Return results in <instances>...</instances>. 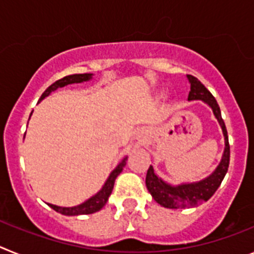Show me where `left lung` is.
<instances>
[{
  "label": "left lung",
  "instance_id": "left-lung-1",
  "mask_svg": "<svg viewBox=\"0 0 254 254\" xmlns=\"http://www.w3.org/2000/svg\"><path fill=\"white\" fill-rule=\"evenodd\" d=\"M188 81L190 84V91L188 94V100H202L205 104L211 108L215 118L219 122L221 131L224 134V142H225V149H224L223 156L220 160L216 169L211 173L210 176L205 179H201L198 182H190V183H181V185H170L155 173L152 165H150L146 174V187L149 190L152 198L156 201L160 206L167 208H187L196 207L202 202H206L212 197V194L216 192L220 187L224 177L229 168V160H230V146H229L228 132H226L225 123L221 118V111L212 96V94L205 87V85L198 81L192 75H187Z\"/></svg>",
  "mask_w": 254,
  "mask_h": 254
}]
</instances>
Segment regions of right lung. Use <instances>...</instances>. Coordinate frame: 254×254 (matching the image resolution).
Segmentation results:
<instances>
[{
    "instance_id": "right-lung-1",
    "label": "right lung",
    "mask_w": 254,
    "mask_h": 254,
    "mask_svg": "<svg viewBox=\"0 0 254 254\" xmlns=\"http://www.w3.org/2000/svg\"><path fill=\"white\" fill-rule=\"evenodd\" d=\"M91 78H93V73H76V75H69L66 76V77L61 78L58 81H56L55 84H52L51 86L42 94L40 96V100H43L44 98L49 95L51 93H53L55 90H57L58 87H64L67 86L69 84H80V82H85V81H90ZM38 102V103H39ZM31 116V114H30ZM126 161H127V156L122 159L118 165L113 169V172L109 174V177L105 181L104 186L102 187V190L95 193L94 196H91L90 198L86 199L85 202L80 203L77 206H72V207H61V206H56L52 205V203H48L49 207H52L55 211L60 212L62 215H66V216H77V215H89V214H94L96 211L102 210L103 207L107 203L108 198L111 196L112 190H113L114 187V182H116V178L121 174V172L123 170V168L126 167Z\"/></svg>"
}]
</instances>
